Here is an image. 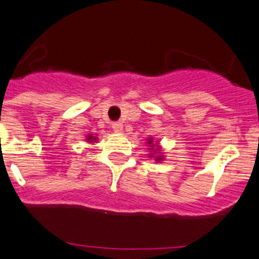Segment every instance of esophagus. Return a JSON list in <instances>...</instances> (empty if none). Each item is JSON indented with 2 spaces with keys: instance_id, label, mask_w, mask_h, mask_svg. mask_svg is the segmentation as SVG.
I'll list each match as a JSON object with an SVG mask.
<instances>
[{
  "instance_id": "obj_1",
  "label": "esophagus",
  "mask_w": 259,
  "mask_h": 259,
  "mask_svg": "<svg viewBox=\"0 0 259 259\" xmlns=\"http://www.w3.org/2000/svg\"><path fill=\"white\" fill-rule=\"evenodd\" d=\"M112 127H113V130H114V132H116V133H121V132H122V123L119 122V121H116V122H113L112 123Z\"/></svg>"
}]
</instances>
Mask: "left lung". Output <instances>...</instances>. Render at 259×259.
Wrapping results in <instances>:
<instances>
[{
  "label": "left lung",
  "instance_id": "8db88e82",
  "mask_svg": "<svg viewBox=\"0 0 259 259\" xmlns=\"http://www.w3.org/2000/svg\"><path fill=\"white\" fill-rule=\"evenodd\" d=\"M149 143L151 145V143H153V140H149ZM153 147H154V145H153ZM151 155H153V154H151ZM151 155H150V156H151ZM156 160H160V156H158V158H156Z\"/></svg>",
  "mask_w": 259,
  "mask_h": 259
}]
</instances>
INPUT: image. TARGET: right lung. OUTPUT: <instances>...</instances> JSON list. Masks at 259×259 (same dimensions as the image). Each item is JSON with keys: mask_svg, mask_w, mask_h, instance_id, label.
<instances>
[{"mask_svg": "<svg viewBox=\"0 0 259 259\" xmlns=\"http://www.w3.org/2000/svg\"><path fill=\"white\" fill-rule=\"evenodd\" d=\"M87 140H88V142H92V141H96V138H93L92 136H88V138H87Z\"/></svg>", "mask_w": 259, "mask_h": 259, "instance_id": "add662e5", "label": "right lung"}]
</instances>
